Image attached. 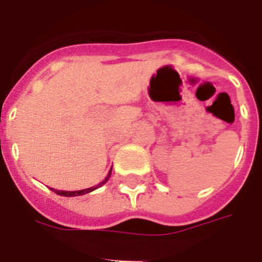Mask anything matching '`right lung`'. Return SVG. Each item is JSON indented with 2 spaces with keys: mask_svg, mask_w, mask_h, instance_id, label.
Segmentation results:
<instances>
[{
  "mask_svg": "<svg viewBox=\"0 0 262 262\" xmlns=\"http://www.w3.org/2000/svg\"><path fill=\"white\" fill-rule=\"evenodd\" d=\"M110 176H111V169H110V170H108V174H107V177H106L105 180H103V181L101 182V184H99V185H96V186H93V187H88V189H84V190H76V191H62V190H55V189H52V187H51V190H52V191H55V193H56V194H59V195H62V196H77V195H82V194L90 193V191L96 190V189H98V187H101V186H102V185L105 184V182H107V180H108V178H110Z\"/></svg>",
  "mask_w": 262,
  "mask_h": 262,
  "instance_id": "obj_1",
  "label": "right lung"
}]
</instances>
